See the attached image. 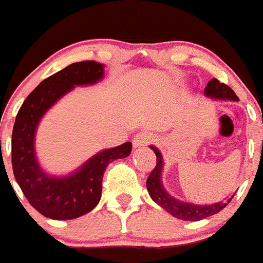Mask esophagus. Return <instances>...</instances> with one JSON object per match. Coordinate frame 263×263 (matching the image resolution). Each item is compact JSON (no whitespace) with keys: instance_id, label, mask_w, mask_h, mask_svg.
<instances>
[{"instance_id":"1","label":"esophagus","mask_w":263,"mask_h":263,"mask_svg":"<svg viewBox=\"0 0 263 263\" xmlns=\"http://www.w3.org/2000/svg\"><path fill=\"white\" fill-rule=\"evenodd\" d=\"M151 140H152L151 134L147 131H142L134 136V140H132V142H134V147H135V148H139V147H144V145L149 144Z\"/></svg>"}]
</instances>
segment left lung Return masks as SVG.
<instances>
[{"label":"left lung","mask_w":263,"mask_h":263,"mask_svg":"<svg viewBox=\"0 0 263 263\" xmlns=\"http://www.w3.org/2000/svg\"><path fill=\"white\" fill-rule=\"evenodd\" d=\"M204 96L213 100H231L238 101V96L234 93L229 85L223 83H219L217 79H213L211 81L207 83V87L204 88ZM151 149L155 152L156 155V165L155 168L152 170L149 174L148 179H147V190H148L149 196L159 206L164 209L167 213H170L173 217L178 218L182 220H200L207 217H211L214 214L219 213L223 210L224 207L231 202L233 196L235 193L227 196L226 199L222 202L213 203V204H195V203L183 202V200L176 199L174 196L167 193L162 182V173L164 163H163L162 154L156 148L155 145H151Z\"/></svg>","instance_id":"8db88e82"}]
</instances>
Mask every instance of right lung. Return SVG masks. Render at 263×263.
I'll return each mask as SVG.
<instances>
[{
    "instance_id": "obj_1",
    "label": "right lung",
    "mask_w": 263,
    "mask_h": 263,
    "mask_svg": "<svg viewBox=\"0 0 263 263\" xmlns=\"http://www.w3.org/2000/svg\"><path fill=\"white\" fill-rule=\"evenodd\" d=\"M104 77V65L81 61L68 65L37 85L20 108L12 134L14 178L28 202L50 219H74L89 213L101 198V182L107 165L131 154L132 143L103 149L72 174H46L36 156V131L44 115L79 85H92Z\"/></svg>"
}]
</instances>
